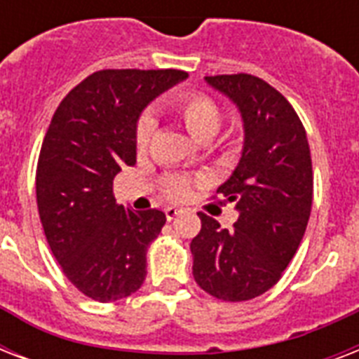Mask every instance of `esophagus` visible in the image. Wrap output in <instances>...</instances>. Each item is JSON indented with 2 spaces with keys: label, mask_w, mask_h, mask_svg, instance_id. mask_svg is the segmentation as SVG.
<instances>
[{
  "label": "esophagus",
  "mask_w": 359,
  "mask_h": 359,
  "mask_svg": "<svg viewBox=\"0 0 359 359\" xmlns=\"http://www.w3.org/2000/svg\"><path fill=\"white\" fill-rule=\"evenodd\" d=\"M179 214H182V208L180 207H168L165 208V218L171 222V219H175Z\"/></svg>",
  "instance_id": "esophagus-1"
}]
</instances>
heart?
<instances>
[{"mask_svg": "<svg viewBox=\"0 0 359 359\" xmlns=\"http://www.w3.org/2000/svg\"><path fill=\"white\" fill-rule=\"evenodd\" d=\"M175 115L182 121L186 130L196 141L207 143L219 132L222 126V109L212 98L203 95V93H182L173 100ZM154 132V121L149 115H143L137 124H135V145L140 151H143ZM236 145L235 137H225L224 147L233 149ZM191 182L194 180L184 175H169L163 179V194L173 199L180 201L184 197L190 196Z\"/></svg>", "mask_w": 359, "mask_h": 359, "instance_id": "heart-1", "label": "heart"}]
</instances>
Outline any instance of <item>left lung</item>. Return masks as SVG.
Returning a JSON list of instances; mask_svg holds the SVG:
<instances>
[{
	"label": "left lung",
	"mask_w": 359,
	"mask_h": 359,
	"mask_svg": "<svg viewBox=\"0 0 359 359\" xmlns=\"http://www.w3.org/2000/svg\"><path fill=\"white\" fill-rule=\"evenodd\" d=\"M236 104L244 121L238 165L218 188L236 203L238 219L222 229L199 212L191 240L194 279L224 302H245L278 283L306 233L313 203L311 152L306 128L289 100L251 74L205 78Z\"/></svg>",
	"instance_id": "1"
}]
</instances>
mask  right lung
Instances as JSON below:
<instances>
[{"label": "right lung", "mask_w": 359, "mask_h": 359, "mask_svg": "<svg viewBox=\"0 0 359 359\" xmlns=\"http://www.w3.org/2000/svg\"><path fill=\"white\" fill-rule=\"evenodd\" d=\"M184 70L93 72L61 100L36 163V207L53 257L69 281L97 302L140 289L147 248L165 224L156 208L117 205L114 179L135 163V124L147 104Z\"/></svg>", "instance_id": "right-lung-1"}]
</instances>
